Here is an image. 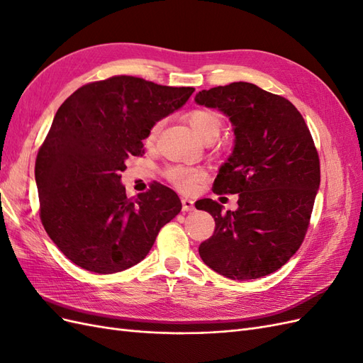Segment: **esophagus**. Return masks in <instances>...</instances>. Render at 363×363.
I'll return each mask as SVG.
<instances>
[{
    "instance_id": "esophagus-1",
    "label": "esophagus",
    "mask_w": 363,
    "mask_h": 363,
    "mask_svg": "<svg viewBox=\"0 0 363 363\" xmlns=\"http://www.w3.org/2000/svg\"><path fill=\"white\" fill-rule=\"evenodd\" d=\"M182 206H183V212H191L195 208L194 201L191 199H183L182 200Z\"/></svg>"
}]
</instances>
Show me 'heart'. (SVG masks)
<instances>
[{"mask_svg": "<svg viewBox=\"0 0 363 363\" xmlns=\"http://www.w3.org/2000/svg\"><path fill=\"white\" fill-rule=\"evenodd\" d=\"M188 121L196 136L204 142L215 140L223 130L221 116L213 111H208V108H195V111L188 113ZM162 124L163 121H156L151 125L147 142H152L157 138ZM164 174H167V179L182 192H192L207 177V172L203 168L186 167V164H171Z\"/></svg>", "mask_w": 363, "mask_h": 363, "instance_id": "b5f03b06", "label": "heart"}]
</instances>
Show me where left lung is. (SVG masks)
Masks as SVG:
<instances>
[{
	"instance_id": "1",
	"label": "left lung",
	"mask_w": 363,
	"mask_h": 363,
	"mask_svg": "<svg viewBox=\"0 0 363 363\" xmlns=\"http://www.w3.org/2000/svg\"><path fill=\"white\" fill-rule=\"evenodd\" d=\"M195 101L232 121L233 155L212 189L239 196L236 211L227 212L211 199L199 201L196 208L215 218L200 256L228 279L268 276L295 255L311 224L321 171L309 127L286 98L245 82L201 91Z\"/></svg>"
}]
</instances>
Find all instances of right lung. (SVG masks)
Here are the masks:
<instances>
[{
	"label": "right lung",
	"instance_id": "obj_1",
	"mask_svg": "<svg viewBox=\"0 0 363 363\" xmlns=\"http://www.w3.org/2000/svg\"><path fill=\"white\" fill-rule=\"evenodd\" d=\"M194 91L115 75L79 87L59 107L35 175L42 225L75 265L96 274L133 267L180 213L179 195L160 183L128 199L121 172L130 156L145 155L151 125Z\"/></svg>",
	"mask_w": 363,
	"mask_h": 363
}]
</instances>
